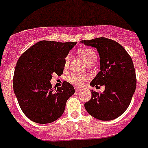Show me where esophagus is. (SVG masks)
Segmentation results:
<instances>
[{
  "mask_svg": "<svg viewBox=\"0 0 148 148\" xmlns=\"http://www.w3.org/2000/svg\"><path fill=\"white\" fill-rule=\"evenodd\" d=\"M80 89H81V88H80V87H76V88H75V91H76L77 92L80 91Z\"/></svg>",
  "mask_w": 148,
  "mask_h": 148,
  "instance_id": "34e87169",
  "label": "esophagus"
}]
</instances>
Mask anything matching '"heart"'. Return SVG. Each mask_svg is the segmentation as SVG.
<instances>
[{
  "mask_svg": "<svg viewBox=\"0 0 148 148\" xmlns=\"http://www.w3.org/2000/svg\"><path fill=\"white\" fill-rule=\"evenodd\" d=\"M80 54L81 57L83 58L85 62L87 64L89 62L93 60V59H96L97 56H96V53L93 49H83L80 52ZM69 59L70 56H68L65 58L64 60V67H67L69 63ZM67 80L69 83H71L73 85L75 86H81L82 84H84V82L89 80V76L86 75V74H77V73H73L71 75L68 77Z\"/></svg>",
  "mask_w": 148,
  "mask_h": 148,
  "instance_id": "1",
  "label": "heart"
}]
</instances>
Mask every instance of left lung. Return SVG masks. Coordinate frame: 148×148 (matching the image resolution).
Segmentation results:
<instances>
[{
	"instance_id": "8db88e82",
	"label": "left lung",
	"mask_w": 148,
	"mask_h": 148,
	"mask_svg": "<svg viewBox=\"0 0 148 148\" xmlns=\"http://www.w3.org/2000/svg\"><path fill=\"white\" fill-rule=\"evenodd\" d=\"M95 47L100 57V71L90 83L105 86L103 92L92 90V98L84 104L93 117L112 120L122 115L131 102L136 88V75L131 56L120 43L105 38L81 40Z\"/></svg>"
}]
</instances>
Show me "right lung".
<instances>
[{
    "label": "right lung",
    "instance_id": "right-lung-1",
    "mask_svg": "<svg viewBox=\"0 0 148 148\" xmlns=\"http://www.w3.org/2000/svg\"><path fill=\"white\" fill-rule=\"evenodd\" d=\"M76 42L41 40L28 48L17 61L13 76V90L18 105L28 119L45 124L58 120L66 101L74 93V86L64 81L52 88V74H62L65 57Z\"/></svg>",
    "mask_w": 148,
    "mask_h": 148
}]
</instances>
